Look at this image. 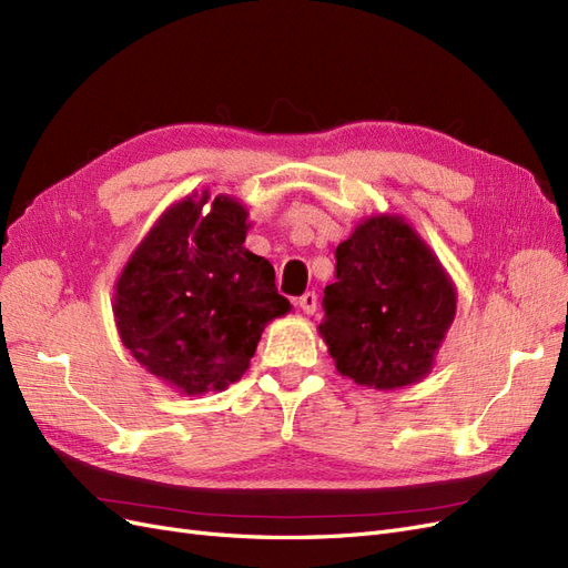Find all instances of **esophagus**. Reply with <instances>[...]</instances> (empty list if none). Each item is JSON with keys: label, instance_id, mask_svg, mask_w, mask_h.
I'll return each instance as SVG.
<instances>
[{"label": "esophagus", "instance_id": "esophagus-1", "mask_svg": "<svg viewBox=\"0 0 568 568\" xmlns=\"http://www.w3.org/2000/svg\"><path fill=\"white\" fill-rule=\"evenodd\" d=\"M298 307L305 315H313L317 311V294H315V291H305V294L298 298Z\"/></svg>", "mask_w": 568, "mask_h": 568}]
</instances>
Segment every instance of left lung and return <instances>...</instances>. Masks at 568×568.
<instances>
[{
  "label": "left lung",
  "mask_w": 568,
  "mask_h": 568,
  "mask_svg": "<svg viewBox=\"0 0 568 568\" xmlns=\"http://www.w3.org/2000/svg\"><path fill=\"white\" fill-rule=\"evenodd\" d=\"M320 334L341 376L379 390L417 384L457 311L455 284L398 215H374L336 248Z\"/></svg>",
  "instance_id": "8db88e82"
}]
</instances>
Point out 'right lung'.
I'll list each match as a JSON object with an SVG mask.
<instances>
[{
    "instance_id": "1",
    "label": "right lung",
    "mask_w": 568,
    "mask_h": 568,
    "mask_svg": "<svg viewBox=\"0 0 568 568\" xmlns=\"http://www.w3.org/2000/svg\"><path fill=\"white\" fill-rule=\"evenodd\" d=\"M209 199L203 192L170 205L115 282L123 346L184 395L242 379L265 324L291 311L270 261L244 246V205Z\"/></svg>"
}]
</instances>
